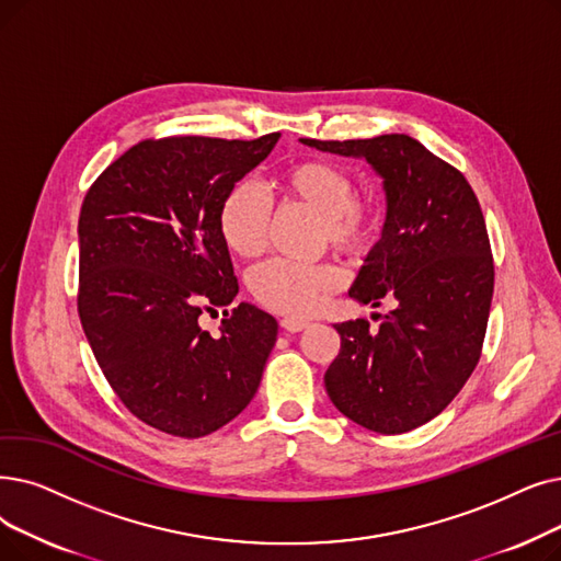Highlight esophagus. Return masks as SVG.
Segmentation results:
<instances>
[{
  "instance_id": "obj_1",
  "label": "esophagus",
  "mask_w": 561,
  "mask_h": 561,
  "mask_svg": "<svg viewBox=\"0 0 561 561\" xmlns=\"http://www.w3.org/2000/svg\"><path fill=\"white\" fill-rule=\"evenodd\" d=\"M282 328H284L286 332H300V330L309 328V321L296 319V316H286V319H282Z\"/></svg>"
}]
</instances>
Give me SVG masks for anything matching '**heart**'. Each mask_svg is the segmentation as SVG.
I'll return each instance as SVG.
<instances>
[{
  "instance_id": "obj_1",
  "label": "heart",
  "mask_w": 561,
  "mask_h": 561,
  "mask_svg": "<svg viewBox=\"0 0 561 561\" xmlns=\"http://www.w3.org/2000/svg\"><path fill=\"white\" fill-rule=\"evenodd\" d=\"M284 204L319 215V238L334 252L359 259L369 254L385 225L382 204L374 192H355L348 169L323 158L290 162L277 176ZM273 208L254 183H236L220 204L222 240L227 248L254 259L265 252L271 238ZM344 271L334 263H296L286 259L265 261L250 275V290L265 309L305 316L319 309L344 286Z\"/></svg>"
}]
</instances>
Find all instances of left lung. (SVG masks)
Segmentation results:
<instances>
[{"label": "left lung", "mask_w": 561, "mask_h": 561, "mask_svg": "<svg viewBox=\"0 0 561 561\" xmlns=\"http://www.w3.org/2000/svg\"><path fill=\"white\" fill-rule=\"evenodd\" d=\"M319 151L364 158L382 176V238L348 290L362 305L394 300L378 330L336 323L339 355L325 389L355 424L397 435L454 401L481 357L495 265L483 213L456 167L408 135L300 139Z\"/></svg>", "instance_id": "8db88e82"}]
</instances>
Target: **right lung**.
<instances>
[{
	"instance_id": "right-lung-1",
	"label": "right lung",
	"mask_w": 561,
	"mask_h": 561,
	"mask_svg": "<svg viewBox=\"0 0 561 561\" xmlns=\"http://www.w3.org/2000/svg\"><path fill=\"white\" fill-rule=\"evenodd\" d=\"M277 139H144L82 202L84 334L121 403L162 433L204 437L238 417L259 389L277 341L273 316L240 302L225 309L220 336L202 330L199 316L238 294L217 215Z\"/></svg>"
}]
</instances>
